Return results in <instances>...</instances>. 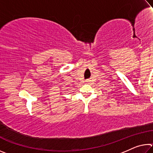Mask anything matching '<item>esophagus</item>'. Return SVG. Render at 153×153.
Returning a JSON list of instances; mask_svg holds the SVG:
<instances>
[{
    "instance_id": "1",
    "label": "esophagus",
    "mask_w": 153,
    "mask_h": 153,
    "mask_svg": "<svg viewBox=\"0 0 153 153\" xmlns=\"http://www.w3.org/2000/svg\"><path fill=\"white\" fill-rule=\"evenodd\" d=\"M90 82L89 79H87V80H86V82Z\"/></svg>"
}]
</instances>
